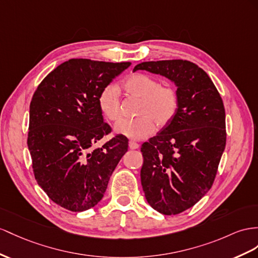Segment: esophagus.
<instances>
[{
  "label": "esophagus",
  "mask_w": 258,
  "mask_h": 258,
  "mask_svg": "<svg viewBox=\"0 0 258 258\" xmlns=\"http://www.w3.org/2000/svg\"><path fill=\"white\" fill-rule=\"evenodd\" d=\"M128 146H130L131 149H137V148H140V145H138V144H137L136 142H134V141H130Z\"/></svg>",
  "instance_id": "34e87169"
}]
</instances>
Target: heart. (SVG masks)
<instances>
[{"mask_svg":"<svg viewBox=\"0 0 258 258\" xmlns=\"http://www.w3.org/2000/svg\"><path fill=\"white\" fill-rule=\"evenodd\" d=\"M124 89L127 94L141 98L136 118L122 120L115 125V132L130 140L141 141L150 136L158 127L166 126L174 117L179 97L174 88L160 86L153 76L135 73L125 79ZM98 104L101 113L111 122H116L122 116L120 92L114 85H108L98 96Z\"/></svg>","mask_w":258,"mask_h":258,"instance_id":"b5f03b06","label":"heart"}]
</instances>
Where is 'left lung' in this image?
<instances>
[{"instance_id": "8db88e82", "label": "left lung", "mask_w": 258, "mask_h": 258, "mask_svg": "<svg viewBox=\"0 0 258 258\" xmlns=\"http://www.w3.org/2000/svg\"><path fill=\"white\" fill-rule=\"evenodd\" d=\"M176 86L179 107L160 133L142 145V186L148 204L163 215H177L213 186L226 147V112L207 73L186 60L137 64Z\"/></svg>"}]
</instances>
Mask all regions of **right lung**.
Listing matches in <instances>:
<instances>
[{
    "mask_svg": "<svg viewBox=\"0 0 258 258\" xmlns=\"http://www.w3.org/2000/svg\"><path fill=\"white\" fill-rule=\"evenodd\" d=\"M130 62L110 63L71 58L44 77L29 109L28 149L32 170L52 202L71 211H84L101 201L110 176L128 148L111 133L98 96Z\"/></svg>",
    "mask_w": 258,
    "mask_h": 258,
    "instance_id": "add662e5",
    "label": "right lung"
}]
</instances>
